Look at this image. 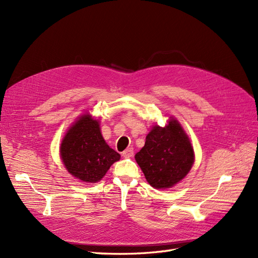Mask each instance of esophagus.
<instances>
[{"label":"esophagus","mask_w":258,"mask_h":258,"mask_svg":"<svg viewBox=\"0 0 258 258\" xmlns=\"http://www.w3.org/2000/svg\"><path fill=\"white\" fill-rule=\"evenodd\" d=\"M122 156L124 158H130V157H132V156H134V148H127L126 151H123L122 152Z\"/></svg>","instance_id":"esophagus-1"}]
</instances>
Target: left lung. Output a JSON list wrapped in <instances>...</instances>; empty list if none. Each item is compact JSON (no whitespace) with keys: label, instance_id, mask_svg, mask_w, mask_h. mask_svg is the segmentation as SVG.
Returning <instances> with one entry per match:
<instances>
[{"label":"left lung","instance_id":"8db88e82","mask_svg":"<svg viewBox=\"0 0 258 258\" xmlns=\"http://www.w3.org/2000/svg\"><path fill=\"white\" fill-rule=\"evenodd\" d=\"M195 159L194 148L179 122L170 117L166 127L156 124L145 145L136 154L146 181L157 189L170 188L187 175Z\"/></svg>","mask_w":258,"mask_h":258}]
</instances>
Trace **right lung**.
<instances>
[{
    "label": "right lung",
    "instance_id": "right-lung-1",
    "mask_svg": "<svg viewBox=\"0 0 258 258\" xmlns=\"http://www.w3.org/2000/svg\"><path fill=\"white\" fill-rule=\"evenodd\" d=\"M60 155L67 170L86 183L102 178L120 155L106 144L101 135L99 120L86 113L68 130L60 146Z\"/></svg>",
    "mask_w": 258,
    "mask_h": 258
}]
</instances>
